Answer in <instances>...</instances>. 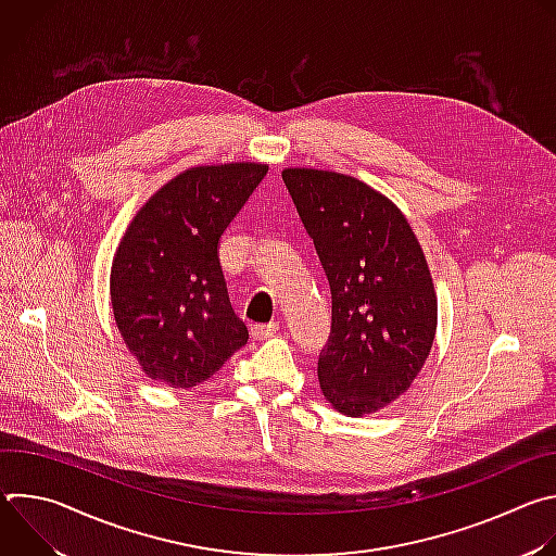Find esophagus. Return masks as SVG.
Returning <instances> with one entry per match:
<instances>
[{
    "instance_id": "esophagus-1",
    "label": "esophagus",
    "mask_w": 556,
    "mask_h": 556,
    "mask_svg": "<svg viewBox=\"0 0 556 556\" xmlns=\"http://www.w3.org/2000/svg\"><path fill=\"white\" fill-rule=\"evenodd\" d=\"M277 330H279V324H262V326H253V328H251V334H253V339H257V341H266V339L275 337Z\"/></svg>"
}]
</instances>
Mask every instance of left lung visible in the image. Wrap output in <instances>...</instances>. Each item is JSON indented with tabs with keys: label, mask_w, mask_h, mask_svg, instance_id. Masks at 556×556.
Wrapping results in <instances>:
<instances>
[{
	"label": "left lung",
	"mask_w": 556,
	"mask_h": 556,
	"mask_svg": "<svg viewBox=\"0 0 556 556\" xmlns=\"http://www.w3.org/2000/svg\"><path fill=\"white\" fill-rule=\"evenodd\" d=\"M281 178L330 281L332 330L319 354L326 401L350 418L412 387L438 328V296L416 235L389 198L321 169Z\"/></svg>",
	"instance_id": "left-lung-1"
}]
</instances>
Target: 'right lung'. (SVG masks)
I'll return each instance as SVG.
<instances>
[{"instance_id": "right-lung-1", "label": "right lung", "mask_w": 556, "mask_h": 556, "mask_svg": "<svg viewBox=\"0 0 556 556\" xmlns=\"http://www.w3.org/2000/svg\"><path fill=\"white\" fill-rule=\"evenodd\" d=\"M266 174L257 163L187 169L127 226L112 262V309L151 380L195 387L247 345L249 330L230 305L217 249Z\"/></svg>"}]
</instances>
